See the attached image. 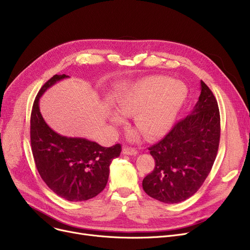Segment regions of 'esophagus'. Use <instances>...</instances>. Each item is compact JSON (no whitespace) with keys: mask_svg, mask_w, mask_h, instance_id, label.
<instances>
[{"mask_svg":"<svg viewBox=\"0 0 250 250\" xmlns=\"http://www.w3.org/2000/svg\"><path fill=\"white\" fill-rule=\"evenodd\" d=\"M123 154L124 155H129V156H134L138 154V151L134 148H130V147H125L123 149Z\"/></svg>","mask_w":250,"mask_h":250,"instance_id":"esophagus-1","label":"esophagus"}]
</instances>
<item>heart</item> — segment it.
Returning <instances> with one entry per match:
<instances>
[{
    "instance_id": "obj_1",
    "label": "heart",
    "mask_w": 250,
    "mask_h": 250,
    "mask_svg": "<svg viewBox=\"0 0 250 250\" xmlns=\"http://www.w3.org/2000/svg\"><path fill=\"white\" fill-rule=\"evenodd\" d=\"M188 97L187 86L165 76H151L123 88L115 97L117 112L109 121L118 125L124 115L134 114V124L148 140L165 136L172 127ZM134 133L132 137H136Z\"/></svg>"
}]
</instances>
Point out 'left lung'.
<instances>
[{"mask_svg":"<svg viewBox=\"0 0 250 250\" xmlns=\"http://www.w3.org/2000/svg\"><path fill=\"white\" fill-rule=\"evenodd\" d=\"M219 142L218 102L213 92L201 81V95L190 114L149 148L155 168L143 179L144 190L165 204L188 200L199 190L211 171Z\"/></svg>","mask_w":250,"mask_h":250,"instance_id":"8db88e82","label":"left lung"}]
</instances>
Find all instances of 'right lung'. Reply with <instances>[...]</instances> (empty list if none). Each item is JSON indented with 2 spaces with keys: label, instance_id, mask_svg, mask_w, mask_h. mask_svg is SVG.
I'll list each match as a JSON object with an SVG mask.
<instances>
[{
  "label": "right lung",
  "instance_id": "right-lung-1",
  "mask_svg": "<svg viewBox=\"0 0 250 250\" xmlns=\"http://www.w3.org/2000/svg\"><path fill=\"white\" fill-rule=\"evenodd\" d=\"M67 75H55L42 87L34 100L30 118V141L39 175L61 198L82 202L100 193L109 176V165L122 152L120 144L105 148L85 138L58 134L43 120L39 99Z\"/></svg>",
  "mask_w": 250,
  "mask_h": 250
}]
</instances>
